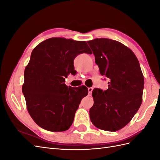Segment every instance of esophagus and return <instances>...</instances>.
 Segmentation results:
<instances>
[{
  "mask_svg": "<svg viewBox=\"0 0 160 160\" xmlns=\"http://www.w3.org/2000/svg\"><path fill=\"white\" fill-rule=\"evenodd\" d=\"M93 88H88V91H89V95H91L92 91H93Z\"/></svg>",
  "mask_w": 160,
  "mask_h": 160,
  "instance_id": "34e87169",
  "label": "esophagus"
}]
</instances>
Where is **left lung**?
<instances>
[{
	"mask_svg": "<svg viewBox=\"0 0 160 160\" xmlns=\"http://www.w3.org/2000/svg\"><path fill=\"white\" fill-rule=\"evenodd\" d=\"M102 76L109 79L108 89H94L90 119L96 128L116 132L128 125L142 102L144 78L133 52L109 38L88 41Z\"/></svg>",
	"mask_w": 160,
	"mask_h": 160,
	"instance_id": "obj_1",
	"label": "left lung"
}]
</instances>
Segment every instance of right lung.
Segmentation results:
<instances>
[{
  "instance_id": "obj_1",
  "label": "right lung",
  "mask_w": 160,
  "mask_h": 160,
  "mask_svg": "<svg viewBox=\"0 0 160 160\" xmlns=\"http://www.w3.org/2000/svg\"><path fill=\"white\" fill-rule=\"evenodd\" d=\"M83 52L92 53L86 41L61 37L48 38L32 50L22 90L28 113L38 126L51 132L71 127L88 89L68 87L65 81L75 71V58Z\"/></svg>"
}]
</instances>
